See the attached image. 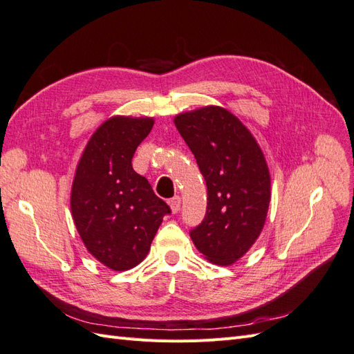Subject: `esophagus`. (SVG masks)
Instances as JSON below:
<instances>
[{
	"label": "esophagus",
	"instance_id": "34e87169",
	"mask_svg": "<svg viewBox=\"0 0 354 354\" xmlns=\"http://www.w3.org/2000/svg\"><path fill=\"white\" fill-rule=\"evenodd\" d=\"M168 203H169V207H171V211H173V212L176 214V212H178V209H180L181 198H180V196H174L173 199L168 201Z\"/></svg>",
	"mask_w": 354,
	"mask_h": 354
}]
</instances>
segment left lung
<instances>
[{
  "mask_svg": "<svg viewBox=\"0 0 354 354\" xmlns=\"http://www.w3.org/2000/svg\"><path fill=\"white\" fill-rule=\"evenodd\" d=\"M205 178L207 214L190 238L214 264L238 261L260 236L270 203V173L259 143L236 116L207 106L174 118Z\"/></svg>",
  "mask_w": 354,
  "mask_h": 354,
  "instance_id": "left-lung-1",
  "label": "left lung"
}]
</instances>
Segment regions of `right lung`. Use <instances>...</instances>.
Here are the masks:
<instances>
[{
    "instance_id": "right-lung-1",
    "label": "right lung",
    "mask_w": 354,
    "mask_h": 354,
    "mask_svg": "<svg viewBox=\"0 0 354 354\" xmlns=\"http://www.w3.org/2000/svg\"><path fill=\"white\" fill-rule=\"evenodd\" d=\"M153 122V118H111L91 136L75 171V226L94 259L116 272L145 260L164 216L171 212L131 165Z\"/></svg>"
}]
</instances>
